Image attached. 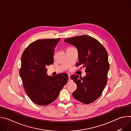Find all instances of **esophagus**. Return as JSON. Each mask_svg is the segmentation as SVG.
I'll list each match as a JSON object with an SVG mask.
<instances>
[{"instance_id": "1", "label": "esophagus", "mask_w": 131, "mask_h": 131, "mask_svg": "<svg viewBox=\"0 0 131 131\" xmlns=\"http://www.w3.org/2000/svg\"><path fill=\"white\" fill-rule=\"evenodd\" d=\"M68 77H69V79H68V81H69V82H70V81H71V79H70V75H69V76H68Z\"/></svg>"}]
</instances>
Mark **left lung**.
Listing matches in <instances>:
<instances>
[{
	"label": "left lung",
	"instance_id": "1",
	"mask_svg": "<svg viewBox=\"0 0 131 131\" xmlns=\"http://www.w3.org/2000/svg\"><path fill=\"white\" fill-rule=\"evenodd\" d=\"M64 41L77 49L79 63L77 66L83 65L86 68V76L83 78L74 74L70 76L77 85L73 96L81 103L90 104L100 96L107 82L109 64L107 51L98 40L87 35L67 38Z\"/></svg>",
	"mask_w": 131,
	"mask_h": 131
}]
</instances>
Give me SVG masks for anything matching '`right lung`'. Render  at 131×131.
Masks as SVG:
<instances>
[{
	"label": "right lung",
	"instance_id": "add662e5",
	"mask_svg": "<svg viewBox=\"0 0 131 131\" xmlns=\"http://www.w3.org/2000/svg\"><path fill=\"white\" fill-rule=\"evenodd\" d=\"M60 40L44 39L31 43L21 57L20 75L26 94L35 104L46 106L54 101L67 83L68 76H49L46 66L53 64L54 48Z\"/></svg>",
	"mask_w": 131,
	"mask_h": 131
}]
</instances>
